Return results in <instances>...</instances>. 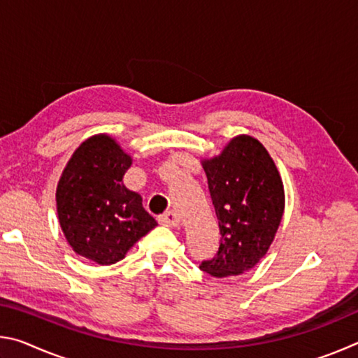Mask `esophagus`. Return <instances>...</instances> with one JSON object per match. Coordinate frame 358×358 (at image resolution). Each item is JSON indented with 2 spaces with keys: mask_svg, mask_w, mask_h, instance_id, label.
<instances>
[{
  "mask_svg": "<svg viewBox=\"0 0 358 358\" xmlns=\"http://www.w3.org/2000/svg\"><path fill=\"white\" fill-rule=\"evenodd\" d=\"M159 222L162 224V226H167V227H178L180 217L177 213H175V211H167V213H164L159 217Z\"/></svg>",
  "mask_w": 358,
  "mask_h": 358,
  "instance_id": "obj_1",
  "label": "esophagus"
}]
</instances>
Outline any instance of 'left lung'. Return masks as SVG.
I'll return each mask as SVG.
<instances>
[{
    "label": "left lung",
    "instance_id": "left-lung-1",
    "mask_svg": "<svg viewBox=\"0 0 358 358\" xmlns=\"http://www.w3.org/2000/svg\"><path fill=\"white\" fill-rule=\"evenodd\" d=\"M202 167L220 221L221 245L201 270L215 278L241 275L259 264L275 240L286 203L281 175L264 145L246 134L203 159Z\"/></svg>",
    "mask_w": 358,
    "mask_h": 358
}]
</instances>
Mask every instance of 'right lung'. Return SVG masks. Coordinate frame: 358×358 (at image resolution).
Listing matches in <instances>:
<instances>
[{"mask_svg":"<svg viewBox=\"0 0 358 358\" xmlns=\"http://www.w3.org/2000/svg\"><path fill=\"white\" fill-rule=\"evenodd\" d=\"M132 157L108 134L83 141L57 186L58 221L76 254L99 265L124 259L157 226L123 177Z\"/></svg>","mask_w":358,"mask_h":358,"instance_id":"obj_1","label":"right lung"}]
</instances>
